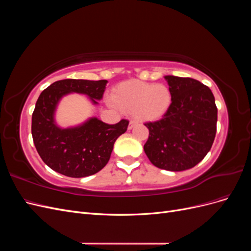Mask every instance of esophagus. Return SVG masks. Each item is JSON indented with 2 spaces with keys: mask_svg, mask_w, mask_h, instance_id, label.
Segmentation results:
<instances>
[{
  "mask_svg": "<svg viewBox=\"0 0 251 251\" xmlns=\"http://www.w3.org/2000/svg\"><path fill=\"white\" fill-rule=\"evenodd\" d=\"M136 126V121L134 120H131L130 124H128V130H132V128Z\"/></svg>",
  "mask_w": 251,
  "mask_h": 251,
  "instance_id": "34e87169",
  "label": "esophagus"
}]
</instances>
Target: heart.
Returning a JSON list of instances; mask_svg holds the SVG:
<instances>
[{
    "label": "heart",
    "mask_w": 251,
    "mask_h": 251,
    "mask_svg": "<svg viewBox=\"0 0 251 251\" xmlns=\"http://www.w3.org/2000/svg\"><path fill=\"white\" fill-rule=\"evenodd\" d=\"M110 105L124 112L132 113L138 121H155L169 111L173 94L164 83L128 80L121 82L112 94Z\"/></svg>",
    "instance_id": "heart-1"
}]
</instances>
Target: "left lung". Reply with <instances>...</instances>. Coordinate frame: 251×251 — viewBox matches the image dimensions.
Here are the masks:
<instances>
[{
    "mask_svg": "<svg viewBox=\"0 0 251 251\" xmlns=\"http://www.w3.org/2000/svg\"><path fill=\"white\" fill-rule=\"evenodd\" d=\"M172 104L165 115L147 123L144 153L159 169L181 172L194 168L209 151L217 132L218 109L211 90L199 80L166 75Z\"/></svg>",
    "mask_w": 251,
    "mask_h": 251,
    "instance_id": "1",
    "label": "left lung"
}]
</instances>
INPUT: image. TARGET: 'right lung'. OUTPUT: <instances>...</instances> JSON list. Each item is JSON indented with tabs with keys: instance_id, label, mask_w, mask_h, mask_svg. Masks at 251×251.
I'll list each match as a JSON object with an SVG mask.
<instances>
[{
	"instance_id": "add662e5",
	"label": "right lung",
	"mask_w": 251,
	"mask_h": 251,
	"mask_svg": "<svg viewBox=\"0 0 251 251\" xmlns=\"http://www.w3.org/2000/svg\"><path fill=\"white\" fill-rule=\"evenodd\" d=\"M107 82L105 79H63L41 93L32 114L31 133L37 153L51 170L67 177L82 178L100 172L108 163L114 143L126 131L127 120L108 125L91 117L70 127H60L55 121L57 105L64 96L82 94L98 104Z\"/></svg>"
}]
</instances>
